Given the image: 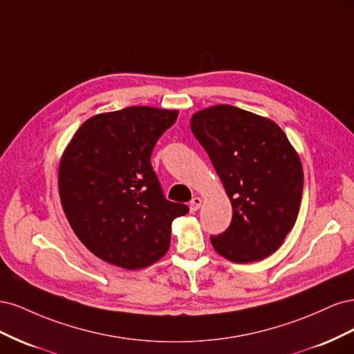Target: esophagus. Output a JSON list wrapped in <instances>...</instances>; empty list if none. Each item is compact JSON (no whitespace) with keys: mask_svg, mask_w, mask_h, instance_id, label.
Returning a JSON list of instances; mask_svg holds the SVG:
<instances>
[{"mask_svg":"<svg viewBox=\"0 0 354 354\" xmlns=\"http://www.w3.org/2000/svg\"><path fill=\"white\" fill-rule=\"evenodd\" d=\"M202 205V199L199 196H195L190 201V212H196Z\"/></svg>","mask_w":354,"mask_h":354,"instance_id":"34e87169","label":"esophagus"}]
</instances>
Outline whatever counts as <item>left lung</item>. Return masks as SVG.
Returning <instances> with one entry per match:
<instances>
[{
	"instance_id": "8db88e82",
	"label": "left lung",
	"mask_w": 354,
	"mask_h": 354,
	"mask_svg": "<svg viewBox=\"0 0 354 354\" xmlns=\"http://www.w3.org/2000/svg\"><path fill=\"white\" fill-rule=\"evenodd\" d=\"M192 133L205 149L232 202L226 232L211 236L233 263L273 254L294 227L303 196V167L281 127L230 104L196 112Z\"/></svg>"
}]
</instances>
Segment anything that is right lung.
I'll return each instance as SVG.
<instances>
[{
  "label": "right lung",
  "mask_w": 354,
  "mask_h": 354,
  "mask_svg": "<svg viewBox=\"0 0 354 354\" xmlns=\"http://www.w3.org/2000/svg\"><path fill=\"white\" fill-rule=\"evenodd\" d=\"M177 115L149 106L95 115L62 155L63 211L78 239L106 263L127 270L153 264L169 248L171 223L189 212L165 199L151 164Z\"/></svg>",
  "instance_id": "1"
}]
</instances>
